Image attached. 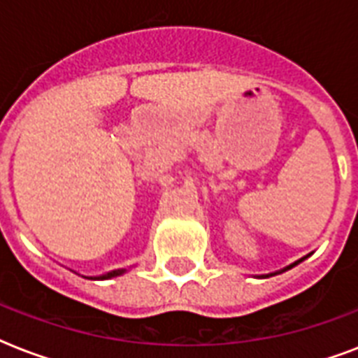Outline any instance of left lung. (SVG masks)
Wrapping results in <instances>:
<instances>
[{"instance_id":"left-lung-1","label":"left lung","mask_w":358,"mask_h":358,"mask_svg":"<svg viewBox=\"0 0 358 358\" xmlns=\"http://www.w3.org/2000/svg\"><path fill=\"white\" fill-rule=\"evenodd\" d=\"M305 258H306V256H305ZM299 262H303V258H301V260H297V262H295V264H292V266H288V267H286V269H292V267H294V266H297V264H299ZM286 269H284V271H286ZM266 277H269V275H266Z\"/></svg>"}]
</instances>
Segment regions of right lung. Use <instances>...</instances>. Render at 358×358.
<instances>
[{
	"label": "right lung",
	"mask_w": 358,
	"mask_h": 358,
	"mask_svg": "<svg viewBox=\"0 0 358 358\" xmlns=\"http://www.w3.org/2000/svg\"><path fill=\"white\" fill-rule=\"evenodd\" d=\"M124 269H117V271H111L108 275H102V277H96L98 280H103V278H111V277H117V275H122Z\"/></svg>",
	"instance_id": "1"
}]
</instances>
